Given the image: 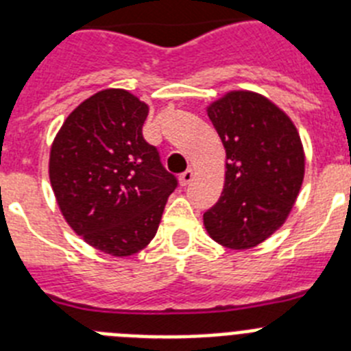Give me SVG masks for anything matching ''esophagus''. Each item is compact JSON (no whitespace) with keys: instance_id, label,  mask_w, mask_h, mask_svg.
<instances>
[{"instance_id":"34e87169","label":"esophagus","mask_w":351,"mask_h":351,"mask_svg":"<svg viewBox=\"0 0 351 351\" xmlns=\"http://www.w3.org/2000/svg\"><path fill=\"white\" fill-rule=\"evenodd\" d=\"M193 176H195L193 169H186L184 172H182L181 176H179V181H181V184H182V186L190 184V182L193 181Z\"/></svg>"}]
</instances>
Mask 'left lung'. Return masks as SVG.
<instances>
[{
  "label": "left lung",
  "instance_id": "1",
  "mask_svg": "<svg viewBox=\"0 0 351 351\" xmlns=\"http://www.w3.org/2000/svg\"><path fill=\"white\" fill-rule=\"evenodd\" d=\"M207 114L225 147L226 172L204 225L216 243L247 250L291 210L304 179L302 144L290 117L256 93H228Z\"/></svg>",
  "mask_w": 351,
  "mask_h": 351
}]
</instances>
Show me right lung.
I'll use <instances>...</instances> for the list:
<instances>
[{
	"instance_id": "right-lung-1",
	"label": "right lung",
	"mask_w": 351,
	"mask_h": 351,
	"mask_svg": "<svg viewBox=\"0 0 351 351\" xmlns=\"http://www.w3.org/2000/svg\"><path fill=\"white\" fill-rule=\"evenodd\" d=\"M147 112L137 96L105 89L66 117L51 149L49 176L64 219L112 256L151 243L179 184L142 135Z\"/></svg>"
}]
</instances>
